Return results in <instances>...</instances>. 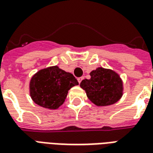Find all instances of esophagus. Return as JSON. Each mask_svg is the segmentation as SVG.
Masks as SVG:
<instances>
[{
	"label": "esophagus",
	"instance_id": "esophagus-1",
	"mask_svg": "<svg viewBox=\"0 0 153 153\" xmlns=\"http://www.w3.org/2000/svg\"><path fill=\"white\" fill-rule=\"evenodd\" d=\"M83 79H84V77H82V76H81V77H78L77 78V81H78V82H79V84L81 83V81H82Z\"/></svg>",
	"mask_w": 153,
	"mask_h": 153
}]
</instances>
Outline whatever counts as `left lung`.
Segmentation results:
<instances>
[{
  "instance_id": "left-lung-1",
  "label": "left lung",
  "mask_w": 153,
  "mask_h": 153,
  "mask_svg": "<svg viewBox=\"0 0 153 153\" xmlns=\"http://www.w3.org/2000/svg\"><path fill=\"white\" fill-rule=\"evenodd\" d=\"M90 79L81 82V88L92 102L97 106L114 104L123 94V83L120 76L111 69L97 68L90 73Z\"/></svg>"
}]
</instances>
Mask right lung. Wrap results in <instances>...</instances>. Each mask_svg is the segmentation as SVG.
<instances>
[{
  "instance_id": "1",
  "label": "right lung",
  "mask_w": 153,
  "mask_h": 153,
  "mask_svg": "<svg viewBox=\"0 0 153 153\" xmlns=\"http://www.w3.org/2000/svg\"><path fill=\"white\" fill-rule=\"evenodd\" d=\"M79 85L75 76L57 65L38 71L30 81V95L34 103L56 110L63 105L72 87Z\"/></svg>"
}]
</instances>
